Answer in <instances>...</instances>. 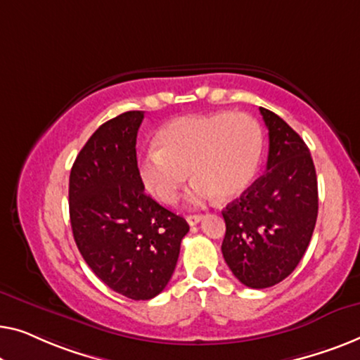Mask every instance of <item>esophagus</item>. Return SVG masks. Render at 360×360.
I'll return each instance as SVG.
<instances>
[{"label":"esophagus","mask_w":360,"mask_h":360,"mask_svg":"<svg viewBox=\"0 0 360 360\" xmlns=\"http://www.w3.org/2000/svg\"><path fill=\"white\" fill-rule=\"evenodd\" d=\"M202 219H204V217H202V215H187V217H186L187 224H189L191 226H192V225H197V224H199V221H200Z\"/></svg>","instance_id":"esophagus-1"}]
</instances>
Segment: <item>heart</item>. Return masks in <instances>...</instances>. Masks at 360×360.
Masks as SVG:
<instances>
[{"label":"heart","instance_id":"obj_1","mask_svg":"<svg viewBox=\"0 0 360 360\" xmlns=\"http://www.w3.org/2000/svg\"><path fill=\"white\" fill-rule=\"evenodd\" d=\"M156 148L139 160L145 189L163 204H174L192 179L191 204L217 195L233 200L245 194L259 169L264 136L259 122L245 112L186 115L169 120L155 136Z\"/></svg>","mask_w":360,"mask_h":360}]
</instances>
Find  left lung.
<instances>
[{"label":"left lung","instance_id":"obj_1","mask_svg":"<svg viewBox=\"0 0 360 360\" xmlns=\"http://www.w3.org/2000/svg\"><path fill=\"white\" fill-rule=\"evenodd\" d=\"M269 130L266 174L221 212V252L241 283L266 288L285 279L310 245L318 182L310 150L279 115L259 108Z\"/></svg>","mask_w":360,"mask_h":360}]
</instances>
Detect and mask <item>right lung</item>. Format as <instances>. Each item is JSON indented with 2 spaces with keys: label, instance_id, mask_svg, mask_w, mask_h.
Returning a JSON list of instances; mask_svg holds the SVG:
<instances>
[{
  "label": "right lung",
  "instance_id": "obj_1",
  "mask_svg": "<svg viewBox=\"0 0 360 360\" xmlns=\"http://www.w3.org/2000/svg\"><path fill=\"white\" fill-rule=\"evenodd\" d=\"M143 110L108 120L89 136L70 173V221L91 271L131 300L165 290L189 231L182 217L145 194L136 165Z\"/></svg>",
  "mask_w": 360,
  "mask_h": 360
}]
</instances>
